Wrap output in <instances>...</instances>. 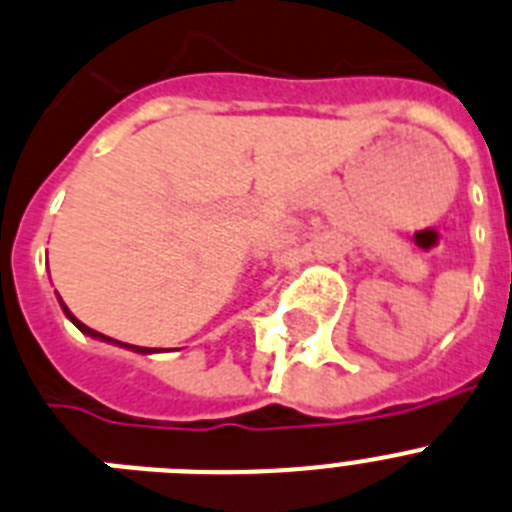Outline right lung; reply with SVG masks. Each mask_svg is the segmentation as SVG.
Returning a JSON list of instances; mask_svg holds the SVG:
<instances>
[{"instance_id":"obj_1","label":"right lung","mask_w":512,"mask_h":512,"mask_svg":"<svg viewBox=\"0 0 512 512\" xmlns=\"http://www.w3.org/2000/svg\"><path fill=\"white\" fill-rule=\"evenodd\" d=\"M56 298H59V292H56ZM59 305H61V310H64V316H67L69 321H72L74 326H77V329L82 331V334L90 336V339H98V342H108V344H113V347H124V349H129V352H139V355H152V352H155V349H150V347H134V344H124V342H119V339H111V336L100 334V331L90 329V326H85V323H82L80 318L74 316L72 310H69L67 305H64V300H61V298H59Z\"/></svg>"}]
</instances>
